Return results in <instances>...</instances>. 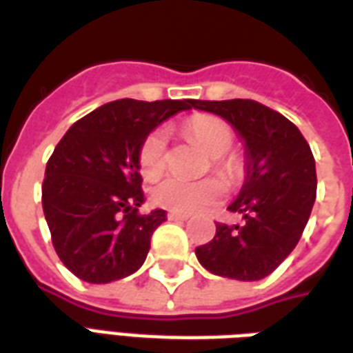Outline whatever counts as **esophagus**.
<instances>
[{
  "instance_id": "1",
  "label": "esophagus",
  "mask_w": 353,
  "mask_h": 353,
  "mask_svg": "<svg viewBox=\"0 0 353 353\" xmlns=\"http://www.w3.org/2000/svg\"><path fill=\"white\" fill-rule=\"evenodd\" d=\"M190 214H186V212H181V211H169L167 212V219L169 221H188Z\"/></svg>"
}]
</instances>
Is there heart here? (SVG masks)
<instances>
[{"label":"heart","mask_w":353,"mask_h":353,"mask_svg":"<svg viewBox=\"0 0 353 353\" xmlns=\"http://www.w3.org/2000/svg\"><path fill=\"white\" fill-rule=\"evenodd\" d=\"M184 132L212 156L211 165L224 179L234 181L237 174V161L226 154L234 142L230 125L216 116L196 114L186 119ZM167 167V137L163 129L150 131L139 148V169L142 176L154 181ZM224 196V184L219 179L186 181L181 176H167L154 186L152 199L165 209L181 212L205 211L216 205Z\"/></svg>","instance_id":"b5f03b06"}]
</instances>
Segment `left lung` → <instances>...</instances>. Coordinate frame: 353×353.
Returning a JSON list of instances; mask_svg holds the SVG:
<instances>
[{
    "label": "left lung",
    "instance_id": "8db88e82",
    "mask_svg": "<svg viewBox=\"0 0 353 353\" xmlns=\"http://www.w3.org/2000/svg\"><path fill=\"white\" fill-rule=\"evenodd\" d=\"M236 127L247 146V181L230 212L239 224L216 222V234L196 249L214 276L259 281L291 254L316 201V159L299 127L251 99L194 101Z\"/></svg>",
    "mask_w": 353,
    "mask_h": 353
}]
</instances>
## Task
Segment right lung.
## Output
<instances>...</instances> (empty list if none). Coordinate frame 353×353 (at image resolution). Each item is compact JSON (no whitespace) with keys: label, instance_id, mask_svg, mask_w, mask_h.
<instances>
[{"label":"right lung","instance_id":"add662e5","mask_svg":"<svg viewBox=\"0 0 353 353\" xmlns=\"http://www.w3.org/2000/svg\"><path fill=\"white\" fill-rule=\"evenodd\" d=\"M184 101L121 99L70 127L49 157L41 203L51 241L66 268L87 283H110L141 268L163 209L141 214L139 148Z\"/></svg>","mask_w":353,"mask_h":353}]
</instances>
